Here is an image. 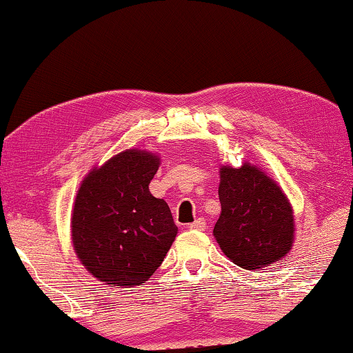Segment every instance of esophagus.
Instances as JSON below:
<instances>
[{"label": "esophagus", "instance_id": "34e87169", "mask_svg": "<svg viewBox=\"0 0 353 353\" xmlns=\"http://www.w3.org/2000/svg\"><path fill=\"white\" fill-rule=\"evenodd\" d=\"M205 226H207V223H205V220H204V219H197L196 221H192V223L190 225V228H191V230H199V231H204V230H205Z\"/></svg>", "mask_w": 353, "mask_h": 353}]
</instances>
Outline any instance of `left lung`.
<instances>
[{
    "label": "left lung",
    "instance_id": "left-lung-1",
    "mask_svg": "<svg viewBox=\"0 0 353 353\" xmlns=\"http://www.w3.org/2000/svg\"><path fill=\"white\" fill-rule=\"evenodd\" d=\"M219 197L221 215L214 234L233 263L263 268L289 252L294 236L291 205L276 183L255 167H223Z\"/></svg>",
    "mask_w": 353,
    "mask_h": 353
}]
</instances>
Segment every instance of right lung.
<instances>
[{"mask_svg": "<svg viewBox=\"0 0 353 353\" xmlns=\"http://www.w3.org/2000/svg\"><path fill=\"white\" fill-rule=\"evenodd\" d=\"M159 159L120 152L81 183L72 214V241L99 281L139 286L161 267L176 236L167 202L149 192Z\"/></svg>", "mask_w": 353, "mask_h": 353, "instance_id": "obj_1", "label": "right lung"}]
</instances>
